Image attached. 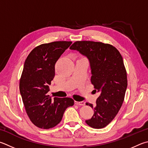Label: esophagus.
I'll list each match as a JSON object with an SVG mask.
<instances>
[{"label":"esophagus","mask_w":148,"mask_h":148,"mask_svg":"<svg viewBox=\"0 0 148 148\" xmlns=\"http://www.w3.org/2000/svg\"><path fill=\"white\" fill-rule=\"evenodd\" d=\"M75 104L77 105V106H85V101H75Z\"/></svg>","instance_id":"obj_1"}]
</instances>
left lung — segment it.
<instances>
[{
    "label": "left lung",
    "instance_id": "obj_1",
    "mask_svg": "<svg viewBox=\"0 0 148 148\" xmlns=\"http://www.w3.org/2000/svg\"><path fill=\"white\" fill-rule=\"evenodd\" d=\"M70 49L88 59L91 83L95 92L100 93L95 107L86 103L94 109V114L85 122L92 128H103L116 116L124 100L127 79L123 58L114 47L101 42L76 41Z\"/></svg>",
    "mask_w": 148,
    "mask_h": 148
}]
</instances>
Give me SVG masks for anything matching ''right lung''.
<instances>
[{
	"instance_id": "add662e5",
	"label": "right lung",
	"mask_w": 148,
	"mask_h": 148,
	"mask_svg": "<svg viewBox=\"0 0 148 148\" xmlns=\"http://www.w3.org/2000/svg\"><path fill=\"white\" fill-rule=\"evenodd\" d=\"M71 44V41L42 44L34 48L25 60L19 90L29 120L39 128L55 127L67 107L74 103L71 98L52 99L47 94L55 76V64Z\"/></svg>"
}]
</instances>
